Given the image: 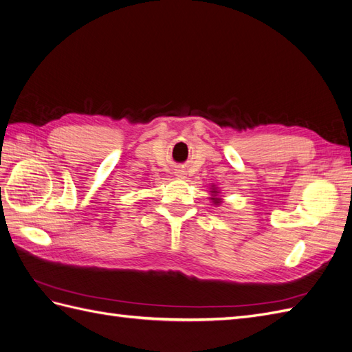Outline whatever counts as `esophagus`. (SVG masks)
<instances>
[{
	"label": "esophagus",
	"instance_id": "esophagus-1",
	"mask_svg": "<svg viewBox=\"0 0 352 352\" xmlns=\"http://www.w3.org/2000/svg\"><path fill=\"white\" fill-rule=\"evenodd\" d=\"M176 176H177L179 179H185V177H186V172H185V170H182V168H177V170H176Z\"/></svg>",
	"mask_w": 352,
	"mask_h": 352
}]
</instances>
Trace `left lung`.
Instances as JSON below:
<instances>
[{
  "label": "left lung",
  "mask_w": 352,
  "mask_h": 352,
  "mask_svg": "<svg viewBox=\"0 0 352 352\" xmlns=\"http://www.w3.org/2000/svg\"><path fill=\"white\" fill-rule=\"evenodd\" d=\"M210 194H211L210 199H211L212 204H214V206H220L223 199H221V197H219V195H220V190H219V188H216V185H212V184H211Z\"/></svg>",
  "instance_id": "8db88e82"
}]
</instances>
